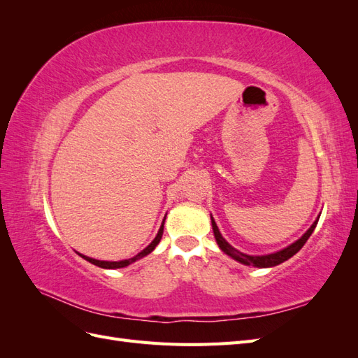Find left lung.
I'll return each mask as SVG.
<instances>
[{
    "mask_svg": "<svg viewBox=\"0 0 358 358\" xmlns=\"http://www.w3.org/2000/svg\"><path fill=\"white\" fill-rule=\"evenodd\" d=\"M318 224V220L312 224L310 229L303 234L300 239L297 242H294L292 245L284 248L282 251H278L275 254H268V255H258V257H254V255H248V254H243V252H239L237 249H234L231 245H229V242H225L224 237L221 236L218 227H216L213 218H212V229H213V234H215V239L216 242H218L220 248L222 249V251L230 255L231 258H234L236 262H239L242 264H246V266H255V267H273V266H278L280 263H284L285 259L291 258L294 254H297L300 249L303 248V245L306 243V241L310 237V234L313 233V230H315V227Z\"/></svg>",
    "mask_w": 358,
    "mask_h": 358,
    "instance_id": "obj_1",
    "label": "left lung"
}]
</instances>
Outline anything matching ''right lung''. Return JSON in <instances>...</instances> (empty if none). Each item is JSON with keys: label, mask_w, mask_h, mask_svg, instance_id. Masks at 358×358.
Here are the masks:
<instances>
[{"label": "right lung", "mask_w": 358, "mask_h": 358, "mask_svg": "<svg viewBox=\"0 0 358 358\" xmlns=\"http://www.w3.org/2000/svg\"><path fill=\"white\" fill-rule=\"evenodd\" d=\"M162 230H164V222L161 224V227H159V231H158V234H157V237L155 239L152 241V243L150 245H148L142 252H138L136 257H133V258H128V259H122V262H100V259H94V258H90V257H85V255H82V254H79L82 258H85L86 262H90V263H92V264H95V266H99V267H101V268H121V267H125V266H128V264H131V263H134L136 259H138V258H142V257H145V255H148V254H150L155 249V246L159 243V241H161V237H162Z\"/></svg>", "instance_id": "add662e5"}]
</instances>
